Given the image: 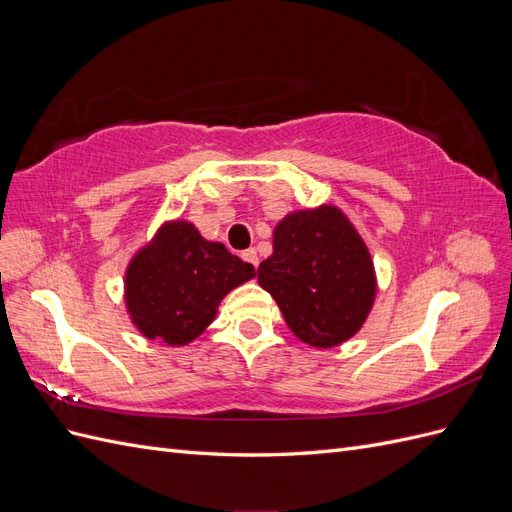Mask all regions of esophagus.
Returning a JSON list of instances; mask_svg holds the SVG:
<instances>
[{
  "instance_id": "obj_1",
  "label": "esophagus",
  "mask_w": 512,
  "mask_h": 512,
  "mask_svg": "<svg viewBox=\"0 0 512 512\" xmlns=\"http://www.w3.org/2000/svg\"><path fill=\"white\" fill-rule=\"evenodd\" d=\"M241 258H243L245 262H250V265L258 267V254H256V250H254V247H250V250H245V252H241Z\"/></svg>"
}]
</instances>
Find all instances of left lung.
I'll list each match as a JSON object with an SVG mask.
<instances>
[{
  "instance_id": "1",
  "label": "left lung",
  "mask_w": 512,
  "mask_h": 512,
  "mask_svg": "<svg viewBox=\"0 0 512 512\" xmlns=\"http://www.w3.org/2000/svg\"><path fill=\"white\" fill-rule=\"evenodd\" d=\"M258 284L271 292L292 335L322 350L359 333L378 294L369 247L335 205L290 211L275 224Z\"/></svg>"
}]
</instances>
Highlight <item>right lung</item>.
<instances>
[{"mask_svg": "<svg viewBox=\"0 0 512 512\" xmlns=\"http://www.w3.org/2000/svg\"><path fill=\"white\" fill-rule=\"evenodd\" d=\"M254 277V265L205 239L192 222L166 220L130 258L123 303L143 337L181 348L215 320L228 292Z\"/></svg>", "mask_w": 512, "mask_h": 512, "instance_id": "1", "label": "right lung"}]
</instances>
